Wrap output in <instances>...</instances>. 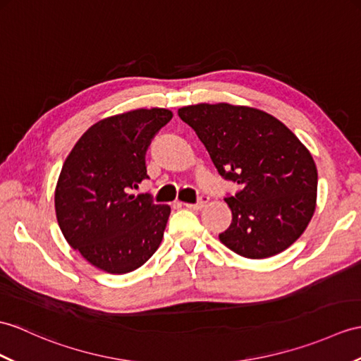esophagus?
<instances>
[{
	"mask_svg": "<svg viewBox=\"0 0 361 361\" xmlns=\"http://www.w3.org/2000/svg\"><path fill=\"white\" fill-rule=\"evenodd\" d=\"M207 201H209V197H206V195H201V197H200V200H198V203H195V204L184 203V206H186L188 209H192V211H200V209H203V207L206 206Z\"/></svg>",
	"mask_w": 361,
	"mask_h": 361,
	"instance_id": "1",
	"label": "esophagus"
}]
</instances>
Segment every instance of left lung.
Segmentation results:
<instances>
[{
	"mask_svg": "<svg viewBox=\"0 0 361 361\" xmlns=\"http://www.w3.org/2000/svg\"><path fill=\"white\" fill-rule=\"evenodd\" d=\"M195 130L216 171L238 184L224 198L232 223L220 241L233 252L269 258L288 249L307 228L317 206V166L295 133L255 107L229 103L178 109Z\"/></svg>",
	"mask_w": 361,
	"mask_h": 361,
	"instance_id": "left-lung-1",
	"label": "left lung"
}]
</instances>
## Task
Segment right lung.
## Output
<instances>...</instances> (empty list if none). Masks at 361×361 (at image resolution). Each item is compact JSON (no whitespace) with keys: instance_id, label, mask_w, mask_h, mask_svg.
I'll return each mask as SVG.
<instances>
[{"instance_id":"right-lung-1","label":"right lung","mask_w":361,"mask_h":361,"mask_svg":"<svg viewBox=\"0 0 361 361\" xmlns=\"http://www.w3.org/2000/svg\"><path fill=\"white\" fill-rule=\"evenodd\" d=\"M169 109H135L99 120L67 155L55 188L66 241L109 274L138 269L161 245L171 207L132 189L147 178L150 140L171 121Z\"/></svg>"}]
</instances>
